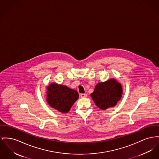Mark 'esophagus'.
<instances>
[{"instance_id":"1","label":"esophagus","mask_w":159,"mask_h":159,"mask_svg":"<svg viewBox=\"0 0 159 159\" xmlns=\"http://www.w3.org/2000/svg\"><path fill=\"white\" fill-rule=\"evenodd\" d=\"M80 97L82 98H85V97H87V94L86 93H81L80 94Z\"/></svg>"}]
</instances>
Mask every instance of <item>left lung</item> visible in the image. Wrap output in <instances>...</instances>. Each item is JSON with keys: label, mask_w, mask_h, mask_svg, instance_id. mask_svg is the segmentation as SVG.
I'll list each match as a JSON object with an SVG mask.
<instances>
[{"label": "left lung", "mask_w": 159, "mask_h": 159, "mask_svg": "<svg viewBox=\"0 0 159 159\" xmlns=\"http://www.w3.org/2000/svg\"><path fill=\"white\" fill-rule=\"evenodd\" d=\"M122 93L121 84L115 79H110L97 84L91 96L97 107L105 110L115 106L121 99Z\"/></svg>", "instance_id": "1"}]
</instances>
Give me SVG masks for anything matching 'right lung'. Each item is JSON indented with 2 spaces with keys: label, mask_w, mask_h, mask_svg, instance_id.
<instances>
[{
  "label": "right lung",
  "mask_w": 159,
  "mask_h": 159,
  "mask_svg": "<svg viewBox=\"0 0 159 159\" xmlns=\"http://www.w3.org/2000/svg\"><path fill=\"white\" fill-rule=\"evenodd\" d=\"M47 101L50 106L63 113L68 112L79 98V93L75 90L55 83L47 86Z\"/></svg>",
  "instance_id": "obj_1"
}]
</instances>
